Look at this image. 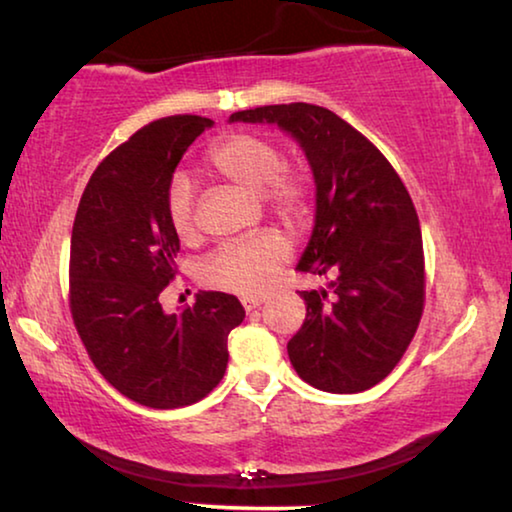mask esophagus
<instances>
[{
	"mask_svg": "<svg viewBox=\"0 0 512 512\" xmlns=\"http://www.w3.org/2000/svg\"><path fill=\"white\" fill-rule=\"evenodd\" d=\"M241 303H243V308H246L248 312H253V310L259 308V305L266 303V296H262V294H248V296H241Z\"/></svg>",
	"mask_w": 512,
	"mask_h": 512,
	"instance_id": "34e87169",
	"label": "esophagus"
}]
</instances>
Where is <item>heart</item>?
<instances>
[{
  "instance_id": "1",
  "label": "heart",
  "mask_w": 512,
  "mask_h": 512,
  "mask_svg": "<svg viewBox=\"0 0 512 512\" xmlns=\"http://www.w3.org/2000/svg\"><path fill=\"white\" fill-rule=\"evenodd\" d=\"M207 163L218 177L232 181L248 193L262 195L266 204L287 220H296L308 204V183L282 167V151L269 137L236 133L213 144ZM195 183L177 172L167 183L165 211L179 236L195 232ZM289 257V243L280 234L264 232L250 239L223 243L204 259L202 280L209 287L236 294L264 292Z\"/></svg>"
}]
</instances>
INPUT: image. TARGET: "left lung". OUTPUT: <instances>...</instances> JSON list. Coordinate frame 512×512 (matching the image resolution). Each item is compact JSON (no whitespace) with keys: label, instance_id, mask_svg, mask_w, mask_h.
Listing matches in <instances>:
<instances>
[{"label":"left lung","instance_id":"1","mask_svg":"<svg viewBox=\"0 0 512 512\" xmlns=\"http://www.w3.org/2000/svg\"><path fill=\"white\" fill-rule=\"evenodd\" d=\"M294 137L315 179V225L296 264L333 276L301 292L305 322L287 342L296 375L326 393H361L391 375L423 315V239L391 163L338 114L310 103L234 112Z\"/></svg>","mask_w":512,"mask_h":512}]
</instances>
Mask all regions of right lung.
Returning <instances> with one entry per match:
<instances>
[{
	"instance_id": "1",
	"label": "right lung",
	"mask_w": 512,
	"mask_h": 512,
	"mask_svg": "<svg viewBox=\"0 0 512 512\" xmlns=\"http://www.w3.org/2000/svg\"><path fill=\"white\" fill-rule=\"evenodd\" d=\"M213 121L177 114L151 121L96 167L71 234V312L98 372L121 395L177 409L209 395L227 368V335L246 310L225 292L165 312L160 292L177 273L179 236L165 211L167 183Z\"/></svg>"
}]
</instances>
